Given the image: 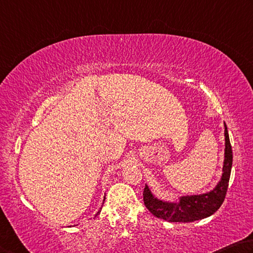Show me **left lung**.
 Segmentation results:
<instances>
[{
    "instance_id": "8db88e82",
    "label": "left lung",
    "mask_w": 253,
    "mask_h": 253,
    "mask_svg": "<svg viewBox=\"0 0 253 253\" xmlns=\"http://www.w3.org/2000/svg\"><path fill=\"white\" fill-rule=\"evenodd\" d=\"M225 150L223 173L220 182L212 191L199 196L181 197L179 202H165L154 198L145 184L143 190V201L147 209L159 219L169 222H193L210 216L219 209L224 201L232 168V149L230 143L228 127L224 123Z\"/></svg>"
}]
</instances>
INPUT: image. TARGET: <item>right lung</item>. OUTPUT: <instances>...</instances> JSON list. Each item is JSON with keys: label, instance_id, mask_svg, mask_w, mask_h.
Segmentation results:
<instances>
[{"label": "right lung", "instance_id": "right-lung-1", "mask_svg": "<svg viewBox=\"0 0 253 253\" xmlns=\"http://www.w3.org/2000/svg\"><path fill=\"white\" fill-rule=\"evenodd\" d=\"M104 200H105V198H104ZM99 213H100V211H99V212H97V213L95 214V216H96V215H99Z\"/></svg>", "mask_w": 253, "mask_h": 253}]
</instances>
